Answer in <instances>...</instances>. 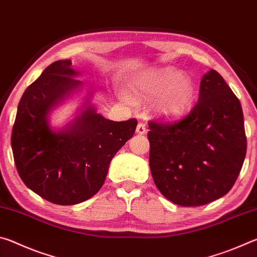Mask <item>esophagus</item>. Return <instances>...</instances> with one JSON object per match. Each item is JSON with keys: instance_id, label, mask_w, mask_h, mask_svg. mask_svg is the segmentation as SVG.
Segmentation results:
<instances>
[{"instance_id": "obj_1", "label": "esophagus", "mask_w": 257, "mask_h": 257, "mask_svg": "<svg viewBox=\"0 0 257 257\" xmlns=\"http://www.w3.org/2000/svg\"><path fill=\"white\" fill-rule=\"evenodd\" d=\"M136 133L139 134V135H144V134H146V127H145V124L142 123V122H139V123L137 124Z\"/></svg>"}]
</instances>
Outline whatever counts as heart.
<instances>
[{"label":"heart","instance_id":"1","mask_svg":"<svg viewBox=\"0 0 257 257\" xmlns=\"http://www.w3.org/2000/svg\"><path fill=\"white\" fill-rule=\"evenodd\" d=\"M133 93L142 101L154 102L160 118L173 121L190 111L196 97L194 82L172 68L155 69L138 76L133 82Z\"/></svg>","mask_w":257,"mask_h":257}]
</instances>
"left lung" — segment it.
Instances as JSON below:
<instances>
[{
  "label": "left lung",
  "mask_w": 257,
  "mask_h": 257,
  "mask_svg": "<svg viewBox=\"0 0 257 257\" xmlns=\"http://www.w3.org/2000/svg\"><path fill=\"white\" fill-rule=\"evenodd\" d=\"M149 127L152 177L165 198L199 206L232 188L246 156L243 114L215 70L202 77L198 102L185 119Z\"/></svg>",
  "instance_id": "1"
}]
</instances>
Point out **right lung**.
Listing matches in <instances>:
<instances>
[{
  "label": "right lung",
  "instance_id": "obj_1",
  "mask_svg": "<svg viewBox=\"0 0 257 257\" xmlns=\"http://www.w3.org/2000/svg\"><path fill=\"white\" fill-rule=\"evenodd\" d=\"M71 60L47 67L21 97L12 129L15 163L24 184L46 201L75 205L93 197L105 180L110 162L134 136L137 120L112 121L97 113L94 89L77 78ZM81 97L74 118L62 127L51 112Z\"/></svg>",
  "mask_w": 257,
  "mask_h": 257
}]
</instances>
